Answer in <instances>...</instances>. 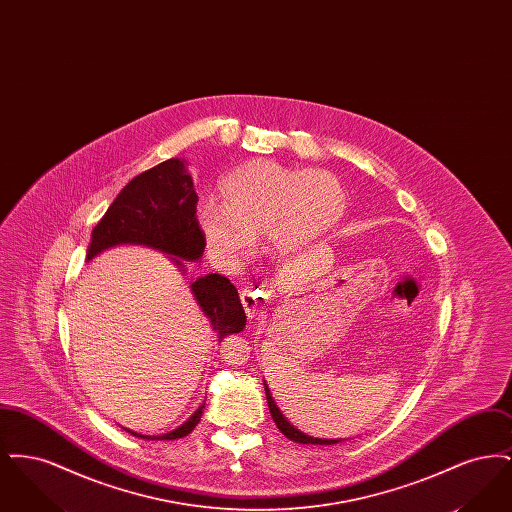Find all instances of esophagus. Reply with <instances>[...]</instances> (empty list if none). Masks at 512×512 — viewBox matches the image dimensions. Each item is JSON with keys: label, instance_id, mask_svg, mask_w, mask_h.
Masks as SVG:
<instances>
[{"label": "esophagus", "instance_id": "esophagus-1", "mask_svg": "<svg viewBox=\"0 0 512 512\" xmlns=\"http://www.w3.org/2000/svg\"><path fill=\"white\" fill-rule=\"evenodd\" d=\"M240 299H242V305H244L245 315L249 318L257 317L259 313V305L263 301V295L259 290H253V288H245L240 292Z\"/></svg>", "mask_w": 512, "mask_h": 512}]
</instances>
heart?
I'll return each instance as SVG.
<instances>
[{
	"label": "heart",
	"mask_w": 512,
	"mask_h": 512,
	"mask_svg": "<svg viewBox=\"0 0 512 512\" xmlns=\"http://www.w3.org/2000/svg\"><path fill=\"white\" fill-rule=\"evenodd\" d=\"M220 201L205 197L195 220L213 259L226 268L244 265L265 236L276 261L315 244L343 215L345 192L326 171H297L274 161H251L226 174Z\"/></svg>",
	"instance_id": "b5f03b06"
}]
</instances>
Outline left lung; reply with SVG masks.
Masks as SVG:
<instances>
[{
	"label": "left lung",
	"mask_w": 512,
	"mask_h": 512,
	"mask_svg": "<svg viewBox=\"0 0 512 512\" xmlns=\"http://www.w3.org/2000/svg\"><path fill=\"white\" fill-rule=\"evenodd\" d=\"M265 393H267V401H268V409H270V414H272V418H274V422H276V426H278V430L286 436L288 439H292L295 443H313V445H334V443H340L343 439H326V438H313V436H307V434H303L301 430H297L293 424L288 422V418L282 414V411L278 409V405L274 403V399H272V393H270V388L267 386V382H265Z\"/></svg>",
	"instance_id": "1"
}]
</instances>
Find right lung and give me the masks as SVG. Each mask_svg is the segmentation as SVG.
<instances>
[{
  "instance_id": "add662e5",
  "label": "right lung",
  "mask_w": 512,
  "mask_h": 512,
  "mask_svg": "<svg viewBox=\"0 0 512 512\" xmlns=\"http://www.w3.org/2000/svg\"><path fill=\"white\" fill-rule=\"evenodd\" d=\"M186 165V159H169L132 178L92 230L86 263L119 245H144L169 255L172 265L186 274V261H199L205 249V238L195 220L194 180ZM190 290L211 328L219 332V341L244 330V307L226 276H199L190 282ZM203 409L205 401L184 424L161 436L124 430L142 439L184 438L199 424Z\"/></svg>"
}]
</instances>
